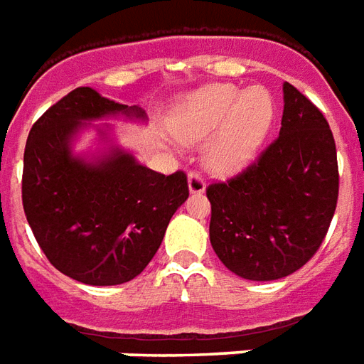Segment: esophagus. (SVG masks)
<instances>
[{
  "label": "esophagus",
  "instance_id": "esophagus-1",
  "mask_svg": "<svg viewBox=\"0 0 364 364\" xmlns=\"http://www.w3.org/2000/svg\"><path fill=\"white\" fill-rule=\"evenodd\" d=\"M206 189V183H205V175L197 171V169H193L189 171V191L193 195H203Z\"/></svg>",
  "mask_w": 364,
  "mask_h": 364
}]
</instances>
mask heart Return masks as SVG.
Listing matches in <instances>:
<instances>
[{"instance_id": "1", "label": "heart", "mask_w": 364, "mask_h": 364, "mask_svg": "<svg viewBox=\"0 0 364 364\" xmlns=\"http://www.w3.org/2000/svg\"><path fill=\"white\" fill-rule=\"evenodd\" d=\"M274 117V103L261 87L240 90L216 83L191 93L169 120L177 140L187 144L213 138L206 161L218 173H232L253 159L267 136Z\"/></svg>"}]
</instances>
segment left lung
<instances>
[{
    "label": "left lung",
    "instance_id": "left-lung-1",
    "mask_svg": "<svg viewBox=\"0 0 364 364\" xmlns=\"http://www.w3.org/2000/svg\"><path fill=\"white\" fill-rule=\"evenodd\" d=\"M281 132L255 161L210 183V244L242 279L274 281L320 250L339 195L336 140L328 120L284 83Z\"/></svg>",
    "mask_w": 364,
    "mask_h": 364
}]
</instances>
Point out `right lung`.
Segmentation results:
<instances>
[{
	"instance_id": "add662e5",
	"label": "right lung",
	"mask_w": 364,
	"mask_h": 364,
	"mask_svg": "<svg viewBox=\"0 0 364 364\" xmlns=\"http://www.w3.org/2000/svg\"><path fill=\"white\" fill-rule=\"evenodd\" d=\"M114 112L144 117L91 87L70 91L33 124L23 159V208L41 250L60 273L93 287L142 273L189 197L183 171L158 173L119 148L97 164L72 156L82 120Z\"/></svg>"
}]
</instances>
